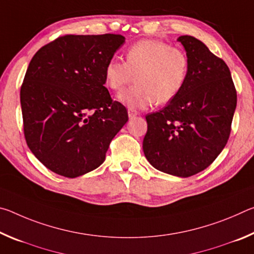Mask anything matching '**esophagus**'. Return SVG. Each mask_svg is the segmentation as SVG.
I'll return each instance as SVG.
<instances>
[{
    "label": "esophagus",
    "mask_w": 254,
    "mask_h": 254,
    "mask_svg": "<svg viewBox=\"0 0 254 254\" xmlns=\"http://www.w3.org/2000/svg\"><path fill=\"white\" fill-rule=\"evenodd\" d=\"M127 115H128V118L132 119V118L136 117V115H137V112H136V111H134V110H132V109H128V110H127Z\"/></svg>",
    "instance_id": "esophagus-1"
}]
</instances>
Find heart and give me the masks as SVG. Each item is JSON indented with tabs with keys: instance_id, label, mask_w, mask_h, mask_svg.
I'll return each instance as SVG.
<instances>
[{
	"instance_id": "obj_1",
	"label": "heart",
	"mask_w": 254,
	"mask_h": 254,
	"mask_svg": "<svg viewBox=\"0 0 254 254\" xmlns=\"http://www.w3.org/2000/svg\"><path fill=\"white\" fill-rule=\"evenodd\" d=\"M188 58L182 49L158 40H140L130 46L126 63L111 59L104 68L105 85L114 92L135 79V85L118 95L130 109L166 104L182 92L188 75Z\"/></svg>"
}]
</instances>
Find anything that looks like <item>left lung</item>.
<instances>
[{
  "label": "left lung",
  "mask_w": 254,
  "mask_h": 254,
  "mask_svg": "<svg viewBox=\"0 0 254 254\" xmlns=\"http://www.w3.org/2000/svg\"><path fill=\"white\" fill-rule=\"evenodd\" d=\"M189 67L186 83L160 111L145 117L147 160L162 173L186 178L212 163L229 140L236 91L226 64L200 40L182 36Z\"/></svg>",
  "instance_id": "left-lung-1"
}]
</instances>
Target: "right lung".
Instances as JSON below:
<instances>
[{"mask_svg":"<svg viewBox=\"0 0 254 254\" xmlns=\"http://www.w3.org/2000/svg\"><path fill=\"white\" fill-rule=\"evenodd\" d=\"M126 42L121 34L60 37L33 56L21 86L29 149L55 174L76 178L96 169L127 111L104 86V68Z\"/></svg>","mask_w":254,"mask_h":254,"instance_id":"1","label":"right lung"}]
</instances>
